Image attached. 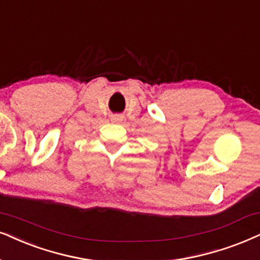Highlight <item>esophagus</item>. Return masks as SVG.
<instances>
[{
	"label": "esophagus",
	"instance_id": "obj_1",
	"mask_svg": "<svg viewBox=\"0 0 260 260\" xmlns=\"http://www.w3.org/2000/svg\"><path fill=\"white\" fill-rule=\"evenodd\" d=\"M111 120L114 121V122H121V121L123 120V116L122 115H113V117H111Z\"/></svg>",
	"mask_w": 260,
	"mask_h": 260
}]
</instances>
